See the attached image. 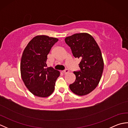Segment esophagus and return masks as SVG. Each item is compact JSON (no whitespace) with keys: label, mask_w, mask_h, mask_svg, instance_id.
Segmentation results:
<instances>
[{"label":"esophagus","mask_w":128,"mask_h":128,"mask_svg":"<svg viewBox=\"0 0 128 128\" xmlns=\"http://www.w3.org/2000/svg\"><path fill=\"white\" fill-rule=\"evenodd\" d=\"M63 73L64 74H68V73H69V70H68V69H65L64 70H63Z\"/></svg>","instance_id":"1"}]
</instances>
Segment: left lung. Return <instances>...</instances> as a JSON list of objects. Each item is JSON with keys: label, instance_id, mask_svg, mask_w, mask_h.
<instances>
[{"label": "left lung", "instance_id": "1", "mask_svg": "<svg viewBox=\"0 0 128 128\" xmlns=\"http://www.w3.org/2000/svg\"><path fill=\"white\" fill-rule=\"evenodd\" d=\"M75 58L81 59L80 70L74 72L76 80L71 91L78 96L90 93L98 84L104 67L102 53L96 40L87 33L75 34L65 39Z\"/></svg>", "mask_w": 128, "mask_h": 128}]
</instances>
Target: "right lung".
Listing matches in <instances>:
<instances>
[{
  "mask_svg": "<svg viewBox=\"0 0 128 128\" xmlns=\"http://www.w3.org/2000/svg\"><path fill=\"white\" fill-rule=\"evenodd\" d=\"M58 40L44 35L34 37L24 50L20 63L21 78L26 88L38 97H46L53 93L60 72L47 68V55Z\"/></svg>",
  "mask_w": 128,
  "mask_h": 128,
  "instance_id": "obj_1",
  "label": "right lung"
}]
</instances>
